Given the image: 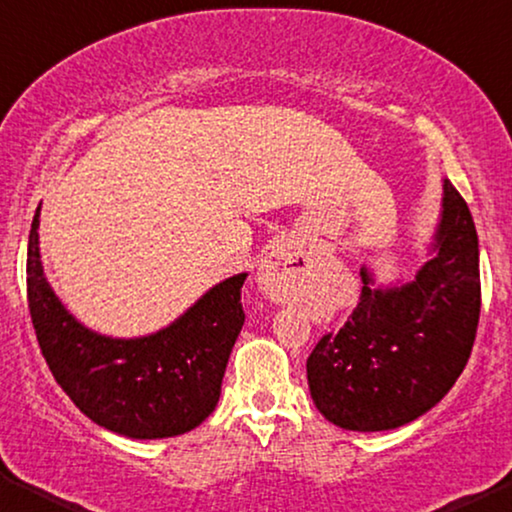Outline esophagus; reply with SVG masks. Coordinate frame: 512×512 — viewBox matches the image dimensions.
I'll use <instances>...</instances> for the list:
<instances>
[{
  "label": "esophagus",
  "instance_id": "1",
  "mask_svg": "<svg viewBox=\"0 0 512 512\" xmlns=\"http://www.w3.org/2000/svg\"><path fill=\"white\" fill-rule=\"evenodd\" d=\"M301 271L303 264L296 259L292 250L280 246L271 250V255L264 257L262 266H259V285L276 303H287L296 292Z\"/></svg>",
  "mask_w": 512,
  "mask_h": 512
}]
</instances>
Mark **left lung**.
<instances>
[{
  "label": "left lung",
  "instance_id": "1",
  "mask_svg": "<svg viewBox=\"0 0 512 512\" xmlns=\"http://www.w3.org/2000/svg\"><path fill=\"white\" fill-rule=\"evenodd\" d=\"M430 253L402 285L372 287V273L361 269L352 317L305 363L326 421L356 432L395 430L430 411L462 375L480 317L478 234L448 179Z\"/></svg>",
  "mask_w": 512,
  "mask_h": 512
}]
</instances>
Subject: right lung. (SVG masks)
<instances>
[{"mask_svg":"<svg viewBox=\"0 0 512 512\" xmlns=\"http://www.w3.org/2000/svg\"><path fill=\"white\" fill-rule=\"evenodd\" d=\"M36 209L27 246L29 315L45 363L82 414L131 439H165L200 425L220 398L227 361L246 322L239 273L142 338H110L64 308L43 273Z\"/></svg>","mask_w":512,"mask_h":512,"instance_id":"right-lung-1","label":"right lung"}]
</instances>
